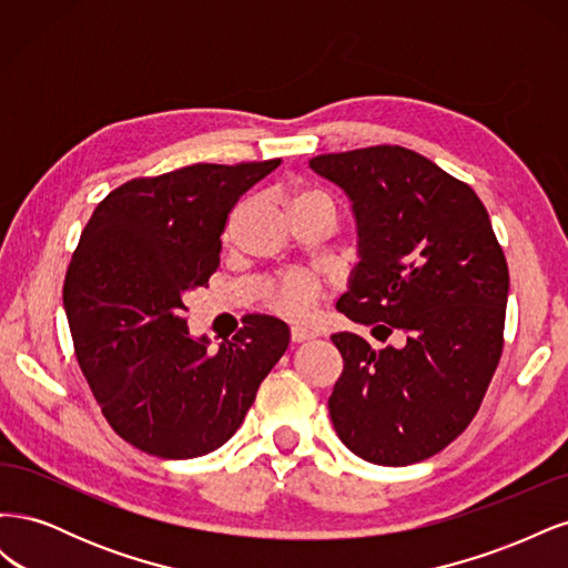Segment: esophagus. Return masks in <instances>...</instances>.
I'll list each match as a JSON object with an SVG mask.
<instances>
[{"label":"esophagus","instance_id":"34e87169","mask_svg":"<svg viewBox=\"0 0 568 568\" xmlns=\"http://www.w3.org/2000/svg\"><path fill=\"white\" fill-rule=\"evenodd\" d=\"M311 338H317V332L303 329V326H294V329H291V341H294V343H303V341H311Z\"/></svg>","mask_w":568,"mask_h":568}]
</instances>
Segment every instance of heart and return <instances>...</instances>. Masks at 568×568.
<instances>
[{
	"instance_id": "1",
	"label": "heart",
	"mask_w": 568,
	"mask_h": 568,
	"mask_svg": "<svg viewBox=\"0 0 568 568\" xmlns=\"http://www.w3.org/2000/svg\"><path fill=\"white\" fill-rule=\"evenodd\" d=\"M303 205H326V209H334L332 201L322 192H317V189H298V192L288 196V211L303 209ZM236 217H239V211L230 220L227 234L234 230ZM322 294H324V284L320 277H315V274L291 272L270 284L265 294V305L286 320H303L315 311Z\"/></svg>"
}]
</instances>
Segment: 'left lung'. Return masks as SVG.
<instances>
[{
	"mask_svg": "<svg viewBox=\"0 0 568 568\" xmlns=\"http://www.w3.org/2000/svg\"><path fill=\"white\" fill-rule=\"evenodd\" d=\"M317 175L353 201L359 263L336 311L372 336H332L338 438L384 467L434 457L471 424L505 346L509 270L469 184L405 146L322 153Z\"/></svg>",
	"mask_w": 568,
	"mask_h": 568,
	"instance_id": "1",
	"label": "left lung"
}]
</instances>
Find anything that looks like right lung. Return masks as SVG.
<instances>
[{
  "instance_id": "add662e5",
  "label": "right lung",
  "mask_w": 568,
  "mask_h": 568,
  "mask_svg": "<svg viewBox=\"0 0 568 568\" xmlns=\"http://www.w3.org/2000/svg\"><path fill=\"white\" fill-rule=\"evenodd\" d=\"M280 163H196L130 180L80 234L63 282L75 357L113 432L142 453L217 450L288 346L282 320L248 315L211 353L184 320V298L220 265V234L239 196Z\"/></svg>"
}]
</instances>
